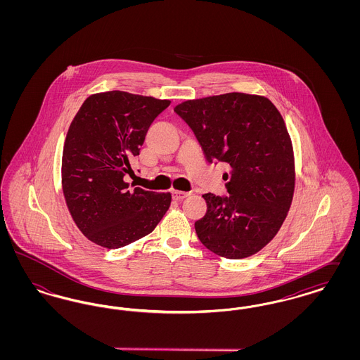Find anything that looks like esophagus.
<instances>
[{
  "instance_id": "esophagus-1",
  "label": "esophagus",
  "mask_w": 360,
  "mask_h": 360,
  "mask_svg": "<svg viewBox=\"0 0 360 360\" xmlns=\"http://www.w3.org/2000/svg\"><path fill=\"white\" fill-rule=\"evenodd\" d=\"M188 195V193H186V191H181V190H174L172 191V198L176 200V201H181V200L186 198Z\"/></svg>"
}]
</instances>
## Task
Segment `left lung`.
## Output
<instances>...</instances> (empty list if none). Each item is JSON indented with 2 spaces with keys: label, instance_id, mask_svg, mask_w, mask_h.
Masks as SVG:
<instances>
[{
  "label": "left lung",
  "instance_id": "obj_1",
  "mask_svg": "<svg viewBox=\"0 0 360 360\" xmlns=\"http://www.w3.org/2000/svg\"><path fill=\"white\" fill-rule=\"evenodd\" d=\"M209 163L224 162L226 197L206 193L200 241L216 255L243 259L274 239L290 209L295 172L290 136L269 98L226 93L174 108Z\"/></svg>",
  "mask_w": 360,
  "mask_h": 360
}]
</instances>
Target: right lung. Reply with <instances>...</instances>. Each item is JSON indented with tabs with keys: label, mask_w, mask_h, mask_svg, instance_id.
<instances>
[{
	"label": "right lung",
	"mask_w": 360,
	"mask_h": 360,
	"mask_svg": "<svg viewBox=\"0 0 360 360\" xmlns=\"http://www.w3.org/2000/svg\"><path fill=\"white\" fill-rule=\"evenodd\" d=\"M170 105L113 90L86 98L70 124L62 186L70 214L87 239L115 250L151 233L172 204L170 193L124 181L153 121Z\"/></svg>",
	"instance_id": "add662e5"
}]
</instances>
